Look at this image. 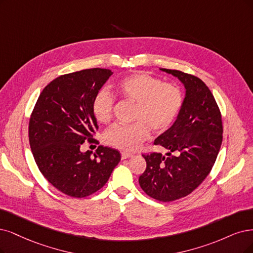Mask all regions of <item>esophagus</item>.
Segmentation results:
<instances>
[{
    "label": "esophagus",
    "mask_w": 253,
    "mask_h": 253,
    "mask_svg": "<svg viewBox=\"0 0 253 253\" xmlns=\"http://www.w3.org/2000/svg\"><path fill=\"white\" fill-rule=\"evenodd\" d=\"M131 156H132V154L127 153V152H122V153H121L122 160H126V158H129V157H131Z\"/></svg>",
    "instance_id": "obj_1"
}]
</instances>
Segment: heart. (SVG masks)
Segmentation results:
<instances>
[{
  "instance_id": "obj_1",
  "label": "heart",
  "mask_w": 253,
  "mask_h": 253,
  "mask_svg": "<svg viewBox=\"0 0 253 253\" xmlns=\"http://www.w3.org/2000/svg\"><path fill=\"white\" fill-rule=\"evenodd\" d=\"M115 90L120 97L135 103L130 125L116 124L108 128L104 142L122 151L136 150L149 136V128L154 132L167 131L176 121L183 104L181 89L173 83H163L153 75L139 73L119 81ZM115 100L106 90H99L91 101V111L99 123H107L112 118Z\"/></svg>"
}]
</instances>
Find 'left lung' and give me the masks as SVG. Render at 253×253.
<instances>
[{
  "instance_id": "1",
  "label": "left lung",
  "mask_w": 253,
  "mask_h": 253,
  "mask_svg": "<svg viewBox=\"0 0 253 253\" xmlns=\"http://www.w3.org/2000/svg\"><path fill=\"white\" fill-rule=\"evenodd\" d=\"M161 70L180 80L185 97L174 124L154 141L168 150L167 156L143 154L147 167L138 182L148 196L169 202L188 196L207 178L221 148L223 126L217 102L201 79Z\"/></svg>"
}]
</instances>
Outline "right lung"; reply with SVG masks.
Instances as JSON below:
<instances>
[{
	"label": "right lung",
	"instance_id": "obj_1",
	"mask_svg": "<svg viewBox=\"0 0 253 253\" xmlns=\"http://www.w3.org/2000/svg\"><path fill=\"white\" fill-rule=\"evenodd\" d=\"M112 75L107 69H87L61 75L46 85L29 121V142L40 171L54 188L83 198L104 185L121 161L118 150L99 146L96 153L82 144L98 143L91 101Z\"/></svg>",
	"mask_w": 253,
	"mask_h": 253
}]
</instances>
